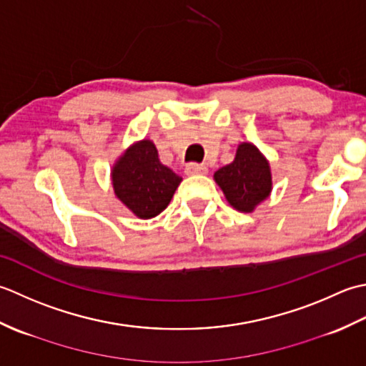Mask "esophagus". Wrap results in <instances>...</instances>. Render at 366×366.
I'll use <instances>...</instances> for the list:
<instances>
[{
    "label": "esophagus",
    "mask_w": 366,
    "mask_h": 366,
    "mask_svg": "<svg viewBox=\"0 0 366 366\" xmlns=\"http://www.w3.org/2000/svg\"><path fill=\"white\" fill-rule=\"evenodd\" d=\"M184 172L186 175H205L207 174V167L204 164H196V162H191L188 166L184 167Z\"/></svg>",
    "instance_id": "esophagus-1"
}]
</instances>
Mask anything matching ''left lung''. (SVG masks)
Returning <instances> with one entry per match:
<instances>
[{"label": "left lung", "instance_id": "obj_1", "mask_svg": "<svg viewBox=\"0 0 366 366\" xmlns=\"http://www.w3.org/2000/svg\"><path fill=\"white\" fill-rule=\"evenodd\" d=\"M214 182L235 210L251 213L270 196V164L254 145L243 142L237 148L235 159L216 170Z\"/></svg>", "mask_w": 366, "mask_h": 366}]
</instances>
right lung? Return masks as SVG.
<instances>
[{
	"label": "right lung",
	"instance_id": "add662e5",
	"mask_svg": "<svg viewBox=\"0 0 366 366\" xmlns=\"http://www.w3.org/2000/svg\"><path fill=\"white\" fill-rule=\"evenodd\" d=\"M182 183L174 170L161 164L152 140H140L126 150L112 169L115 196L140 219L158 216Z\"/></svg>",
	"mask_w": 366,
	"mask_h": 366
}]
</instances>
